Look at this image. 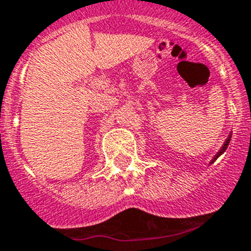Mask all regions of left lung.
I'll return each mask as SVG.
<instances>
[{"mask_svg": "<svg viewBox=\"0 0 251 251\" xmlns=\"http://www.w3.org/2000/svg\"><path fill=\"white\" fill-rule=\"evenodd\" d=\"M230 138H231V137H229V138L226 139V142H225V145H224V146H223V148H221V150H220V152L217 153L216 156H215V158H214V159H212V162H214V161H215V159H216V158H219V156H220L221 153H224V152H225V151H226V148H227V146H229V143H230Z\"/></svg>", "mask_w": 251, "mask_h": 251, "instance_id": "1", "label": "left lung"}]
</instances>
